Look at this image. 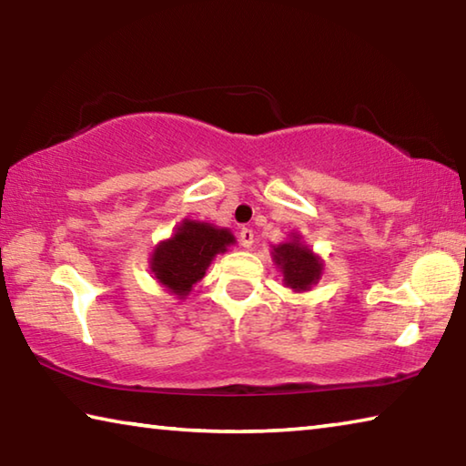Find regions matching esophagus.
Returning a JSON list of instances; mask_svg holds the SVG:
<instances>
[{
    "label": "esophagus",
    "mask_w": 466,
    "mask_h": 466,
    "mask_svg": "<svg viewBox=\"0 0 466 466\" xmlns=\"http://www.w3.org/2000/svg\"><path fill=\"white\" fill-rule=\"evenodd\" d=\"M240 242L244 248H250L252 242H255V232L250 230V228H242L240 230Z\"/></svg>",
    "instance_id": "obj_1"
}]
</instances>
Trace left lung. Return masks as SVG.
Masks as SVG:
<instances>
[{
  "label": "left lung",
  "mask_w": 466,
  "mask_h": 466,
  "mask_svg": "<svg viewBox=\"0 0 466 466\" xmlns=\"http://www.w3.org/2000/svg\"><path fill=\"white\" fill-rule=\"evenodd\" d=\"M275 250V263L281 267L283 281L291 289H309L320 278L322 265L312 252L298 240L279 244Z\"/></svg>",
  "instance_id": "1"
}]
</instances>
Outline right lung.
I'll list each match as a JSON object with an SVG mask.
<instances>
[{"instance_id": "obj_1", "label": "right lung", "mask_w": 466, "mask_h": 466, "mask_svg": "<svg viewBox=\"0 0 466 466\" xmlns=\"http://www.w3.org/2000/svg\"><path fill=\"white\" fill-rule=\"evenodd\" d=\"M234 236L209 224L185 219L170 240L162 242L152 257L156 279L177 296H187L199 281L211 258L224 252Z\"/></svg>"}]
</instances>
